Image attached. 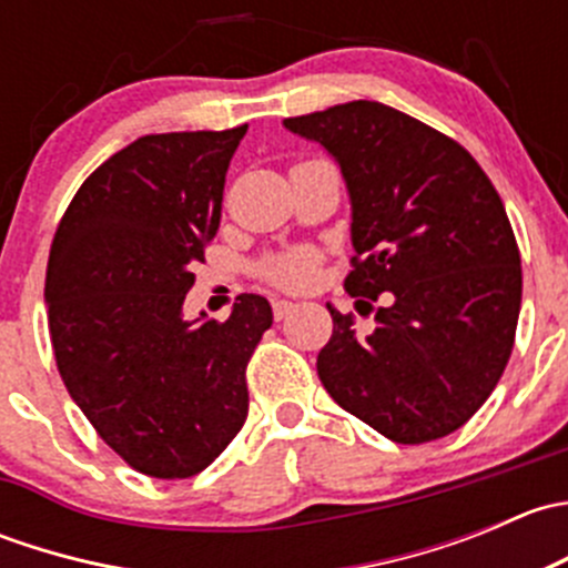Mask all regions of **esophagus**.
I'll use <instances>...</instances> for the list:
<instances>
[{"label": "esophagus", "instance_id": "esophagus-1", "mask_svg": "<svg viewBox=\"0 0 568 568\" xmlns=\"http://www.w3.org/2000/svg\"><path fill=\"white\" fill-rule=\"evenodd\" d=\"M272 313H274V321H283L288 318L291 313H294V302H285V300H277L272 305Z\"/></svg>", "mask_w": 568, "mask_h": 568}]
</instances>
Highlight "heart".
Here are the masks:
<instances>
[{"label": "heart", "mask_w": 568, "mask_h": 568, "mask_svg": "<svg viewBox=\"0 0 568 568\" xmlns=\"http://www.w3.org/2000/svg\"><path fill=\"white\" fill-rule=\"evenodd\" d=\"M318 266V250L313 247H296L288 252H280V255L266 257V261L257 266L266 283L280 285V288H305L313 280Z\"/></svg>", "instance_id": "b5f03b06"}]
</instances>
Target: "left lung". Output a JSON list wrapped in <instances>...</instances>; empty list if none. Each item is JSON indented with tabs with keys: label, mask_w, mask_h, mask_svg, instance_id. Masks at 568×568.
<instances>
[{
	"label": "left lung",
	"mask_w": 568,
	"mask_h": 568,
	"mask_svg": "<svg viewBox=\"0 0 568 568\" xmlns=\"http://www.w3.org/2000/svg\"><path fill=\"white\" fill-rule=\"evenodd\" d=\"M285 129L341 164L357 250L343 288L359 316L374 313L363 335L329 307L321 385L393 443L448 437L495 390L517 335L523 266L500 194L459 142L379 101L285 118Z\"/></svg>",
	"instance_id": "left-lung-1"
}]
</instances>
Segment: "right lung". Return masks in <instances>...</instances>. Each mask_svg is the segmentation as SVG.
<instances>
[{
  "mask_svg": "<svg viewBox=\"0 0 568 568\" xmlns=\"http://www.w3.org/2000/svg\"><path fill=\"white\" fill-rule=\"evenodd\" d=\"M244 134L140 136L90 173L51 242L57 371L99 437L151 478H192L247 420V363L272 326L268 302L242 294L222 324L181 316Z\"/></svg>",
  "mask_w": 568,
  "mask_h": 568,
  "instance_id": "add662e5",
  "label": "right lung"
}]
</instances>
